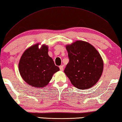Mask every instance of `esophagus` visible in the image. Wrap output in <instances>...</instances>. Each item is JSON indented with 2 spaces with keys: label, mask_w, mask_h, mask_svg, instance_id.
Instances as JSON below:
<instances>
[{
  "label": "esophagus",
  "mask_w": 122,
  "mask_h": 122,
  "mask_svg": "<svg viewBox=\"0 0 122 122\" xmlns=\"http://www.w3.org/2000/svg\"><path fill=\"white\" fill-rule=\"evenodd\" d=\"M63 67H64V66H63V65H61V66H59V69H60V70H61V71H63Z\"/></svg>",
  "instance_id": "obj_1"
}]
</instances>
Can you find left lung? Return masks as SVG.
<instances>
[{
  "instance_id": "left-lung-1",
  "label": "left lung",
  "mask_w": 122,
  "mask_h": 122,
  "mask_svg": "<svg viewBox=\"0 0 122 122\" xmlns=\"http://www.w3.org/2000/svg\"><path fill=\"white\" fill-rule=\"evenodd\" d=\"M69 61L64 72L73 86L80 89L94 86L102 76L104 63L94 47L83 41L67 45Z\"/></svg>"
}]
</instances>
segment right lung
<instances>
[{"mask_svg": "<svg viewBox=\"0 0 122 122\" xmlns=\"http://www.w3.org/2000/svg\"><path fill=\"white\" fill-rule=\"evenodd\" d=\"M39 45L36 44L26 50L18 64L19 71L23 80L36 88L47 85L53 74L59 70L48 55V46L43 45L39 48Z\"/></svg>", "mask_w": 122, "mask_h": 122, "instance_id": "obj_1", "label": "right lung"}]
</instances>
